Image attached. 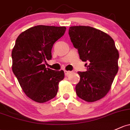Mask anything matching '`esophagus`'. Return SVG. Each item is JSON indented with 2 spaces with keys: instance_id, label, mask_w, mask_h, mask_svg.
<instances>
[{
  "instance_id": "1",
  "label": "esophagus",
  "mask_w": 130,
  "mask_h": 130,
  "mask_svg": "<svg viewBox=\"0 0 130 130\" xmlns=\"http://www.w3.org/2000/svg\"><path fill=\"white\" fill-rule=\"evenodd\" d=\"M71 71H64V74H65V76H68V75L69 74H71Z\"/></svg>"
}]
</instances>
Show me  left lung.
<instances>
[{
	"mask_svg": "<svg viewBox=\"0 0 130 130\" xmlns=\"http://www.w3.org/2000/svg\"><path fill=\"white\" fill-rule=\"evenodd\" d=\"M71 42L78 50L80 59L86 62V72H79L77 95L88 102L105 97L118 71L119 53L115 42L107 33L91 26L69 27Z\"/></svg>",
	"mask_w": 130,
	"mask_h": 130,
	"instance_id": "1",
	"label": "left lung"
}]
</instances>
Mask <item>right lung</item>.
I'll return each mask as SVG.
<instances>
[{
    "label": "right lung",
    "instance_id": "add662e5",
    "mask_svg": "<svg viewBox=\"0 0 130 130\" xmlns=\"http://www.w3.org/2000/svg\"><path fill=\"white\" fill-rule=\"evenodd\" d=\"M65 26L37 25L22 32L12 52V71L25 93L38 103L53 99L64 71L46 68L54 43L64 34Z\"/></svg>",
    "mask_w": 130,
    "mask_h": 130
}]
</instances>
